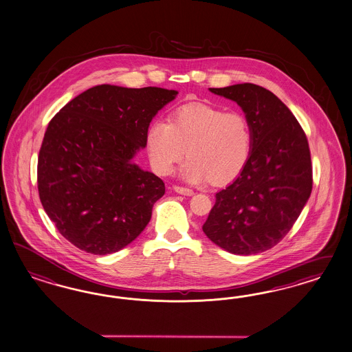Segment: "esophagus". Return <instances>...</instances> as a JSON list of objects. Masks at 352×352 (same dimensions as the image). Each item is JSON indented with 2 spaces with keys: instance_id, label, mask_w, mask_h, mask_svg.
Returning a JSON list of instances; mask_svg holds the SVG:
<instances>
[{
  "instance_id": "34e87169",
  "label": "esophagus",
  "mask_w": 352,
  "mask_h": 352,
  "mask_svg": "<svg viewBox=\"0 0 352 352\" xmlns=\"http://www.w3.org/2000/svg\"><path fill=\"white\" fill-rule=\"evenodd\" d=\"M174 191L177 192V193H181V195H186V196H192L193 195L192 190L186 188V187H181V186H175Z\"/></svg>"
}]
</instances>
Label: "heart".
Instances as JSON below:
<instances>
[{"label": "heart", "mask_w": 352, "mask_h": 352, "mask_svg": "<svg viewBox=\"0 0 352 352\" xmlns=\"http://www.w3.org/2000/svg\"><path fill=\"white\" fill-rule=\"evenodd\" d=\"M149 161L162 175L171 174L187 155L182 177L188 183L212 179L222 184L234 179L245 168L253 147V131L240 112L218 107L184 104L177 108L169 122L155 120L146 137Z\"/></svg>", "instance_id": "1"}]
</instances>
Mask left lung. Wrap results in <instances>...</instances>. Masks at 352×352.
<instances>
[{
    "mask_svg": "<svg viewBox=\"0 0 352 352\" xmlns=\"http://www.w3.org/2000/svg\"><path fill=\"white\" fill-rule=\"evenodd\" d=\"M209 90L241 107L253 147L239 177L217 192L204 234L232 254H256L285 237L309 200L307 137L288 107L262 86L246 82Z\"/></svg>",
    "mask_w": 352,
    "mask_h": 352,
    "instance_id": "left-lung-1",
    "label": "left lung"
}]
</instances>
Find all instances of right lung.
<instances>
[{
	"instance_id": "right-lung-1",
	"label": "right lung",
	"mask_w": 352,
	"mask_h": 352,
	"mask_svg": "<svg viewBox=\"0 0 352 352\" xmlns=\"http://www.w3.org/2000/svg\"><path fill=\"white\" fill-rule=\"evenodd\" d=\"M178 94L98 85L52 118L37 164L38 195L60 234L86 253L121 250L148 224L165 184L133 162L149 122Z\"/></svg>"
}]
</instances>
